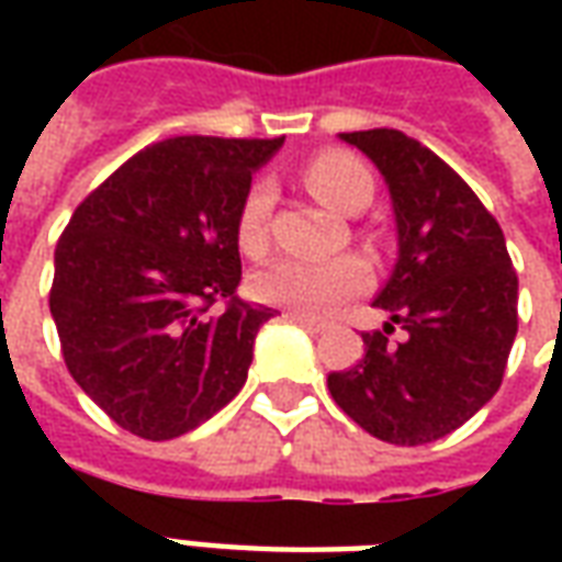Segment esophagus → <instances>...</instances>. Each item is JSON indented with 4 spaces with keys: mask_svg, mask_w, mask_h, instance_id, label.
<instances>
[{
    "mask_svg": "<svg viewBox=\"0 0 562 562\" xmlns=\"http://www.w3.org/2000/svg\"><path fill=\"white\" fill-rule=\"evenodd\" d=\"M282 318H285V322H294V325H301V328L310 330V334H322V330L328 328L325 322H318V318L304 316V313H294V310H289V313H282Z\"/></svg>",
    "mask_w": 562,
    "mask_h": 562,
    "instance_id": "1",
    "label": "esophagus"
}]
</instances>
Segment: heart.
Listing matches in <instances>:
<instances>
[{
  "instance_id": "obj_1",
  "label": "heart",
  "mask_w": 562,
  "mask_h": 562,
  "mask_svg": "<svg viewBox=\"0 0 562 562\" xmlns=\"http://www.w3.org/2000/svg\"><path fill=\"white\" fill-rule=\"evenodd\" d=\"M304 183L313 195L334 213H358L373 198V177L364 165L346 153H322L306 161ZM270 204L273 192L268 183L249 186L237 213V246L249 258L268 252ZM370 285V268L364 258L337 256L328 261L280 258L256 273L252 289L261 301L289 306L304 316H328L346 301H352Z\"/></svg>"
}]
</instances>
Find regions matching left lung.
<instances>
[{"instance_id": "8db88e82", "label": "left lung", "mask_w": 562, "mask_h": 562, "mask_svg": "<svg viewBox=\"0 0 562 562\" xmlns=\"http://www.w3.org/2000/svg\"><path fill=\"white\" fill-rule=\"evenodd\" d=\"M376 165L397 222V265L373 306L385 328L330 373L334 403L382 442L442 439L491 401L518 334V273L499 222L460 173L397 128L342 132ZM394 327L404 330L391 341Z\"/></svg>"}]
</instances>
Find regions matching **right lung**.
<instances>
[{
    "mask_svg": "<svg viewBox=\"0 0 562 562\" xmlns=\"http://www.w3.org/2000/svg\"><path fill=\"white\" fill-rule=\"evenodd\" d=\"M285 138L149 144L83 198L54 252L68 373L123 430L173 439L244 389L270 306L237 297V213Z\"/></svg>",
    "mask_w": 562,
    "mask_h": 562,
    "instance_id": "add662e5",
    "label": "right lung"
}]
</instances>
